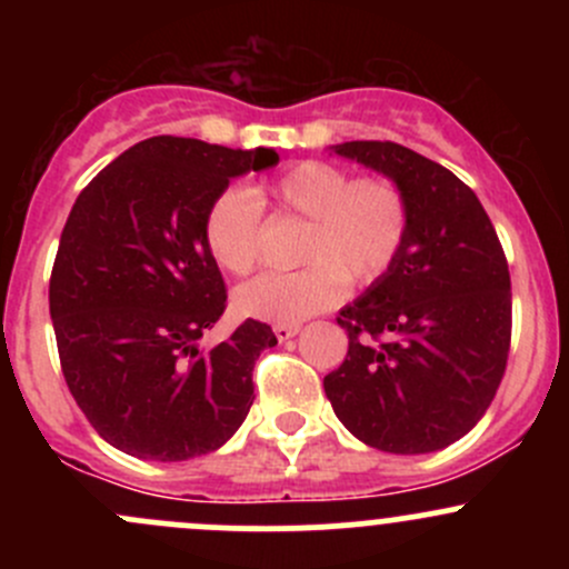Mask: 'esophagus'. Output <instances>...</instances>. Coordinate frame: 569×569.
<instances>
[{"instance_id": "esophagus-1", "label": "esophagus", "mask_w": 569, "mask_h": 569, "mask_svg": "<svg viewBox=\"0 0 569 569\" xmlns=\"http://www.w3.org/2000/svg\"><path fill=\"white\" fill-rule=\"evenodd\" d=\"M272 332L278 336V341H289V338H295L300 332V325H274Z\"/></svg>"}]
</instances>
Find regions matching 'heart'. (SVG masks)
<instances>
[{"mask_svg": "<svg viewBox=\"0 0 569 569\" xmlns=\"http://www.w3.org/2000/svg\"><path fill=\"white\" fill-rule=\"evenodd\" d=\"M308 220L297 272H267L233 297L242 317L300 325L341 302L347 283L355 289L377 283L410 233V200L388 176L352 178L343 168L308 159L280 173L252 198L244 189H226L211 200L203 220L209 256L226 272L244 278L261 263L263 209Z\"/></svg>", "mask_w": 569, "mask_h": 569, "instance_id": "b5f03b06", "label": "heart"}]
</instances>
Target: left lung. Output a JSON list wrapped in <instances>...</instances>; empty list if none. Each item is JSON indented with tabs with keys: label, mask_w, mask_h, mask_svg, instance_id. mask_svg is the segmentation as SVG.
Returning a JSON list of instances; mask_svg holds the SVG:
<instances>
[{
	"label": "left lung",
	"mask_w": 569,
	"mask_h": 569,
	"mask_svg": "<svg viewBox=\"0 0 569 569\" xmlns=\"http://www.w3.org/2000/svg\"><path fill=\"white\" fill-rule=\"evenodd\" d=\"M332 151L393 178L412 220L388 274L338 313L349 349L325 377V393L338 421L371 449H446L485 416L507 371V256L473 189L443 164L388 140Z\"/></svg>",
	"instance_id": "left-lung-1"
}]
</instances>
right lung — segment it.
<instances>
[{
    "instance_id": "obj_1",
    "label": "right lung",
    "mask_w": 569,
    "mask_h": 569,
    "mask_svg": "<svg viewBox=\"0 0 569 569\" xmlns=\"http://www.w3.org/2000/svg\"><path fill=\"white\" fill-rule=\"evenodd\" d=\"M278 159L272 148L162 134L131 146L79 192L51 269L49 313L68 391L123 455L192 460L248 418L252 366L278 338L248 319L214 349L198 347L228 300L203 220L231 178Z\"/></svg>"
}]
</instances>
